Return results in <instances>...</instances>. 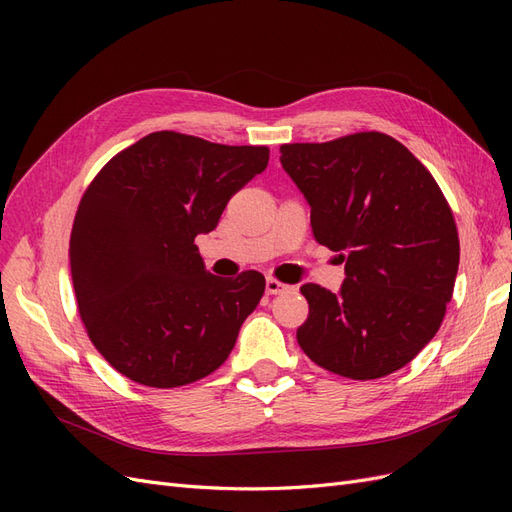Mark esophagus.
I'll list each match as a JSON object with an SVG mask.
<instances>
[{
    "instance_id": "esophagus-1",
    "label": "esophagus",
    "mask_w": 512,
    "mask_h": 512,
    "mask_svg": "<svg viewBox=\"0 0 512 512\" xmlns=\"http://www.w3.org/2000/svg\"><path fill=\"white\" fill-rule=\"evenodd\" d=\"M284 290H290V286L282 284L280 280H275V277H267V292L269 294H280Z\"/></svg>"
}]
</instances>
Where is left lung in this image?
<instances>
[{
	"mask_svg": "<svg viewBox=\"0 0 512 512\" xmlns=\"http://www.w3.org/2000/svg\"><path fill=\"white\" fill-rule=\"evenodd\" d=\"M280 153L312 207L316 241L346 262L337 294L301 286L309 316L297 342L337 376H389L431 342L453 297V211L429 170L389 134L292 143Z\"/></svg>",
	"mask_w": 512,
	"mask_h": 512,
	"instance_id": "8db88e82",
	"label": "left lung"
}]
</instances>
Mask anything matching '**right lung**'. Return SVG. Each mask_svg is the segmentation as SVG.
Here are the masks:
<instances>
[{
	"instance_id": "right-lung-1",
	"label": "right lung",
	"mask_w": 512,
	"mask_h": 512,
	"mask_svg": "<svg viewBox=\"0 0 512 512\" xmlns=\"http://www.w3.org/2000/svg\"><path fill=\"white\" fill-rule=\"evenodd\" d=\"M267 164V147L164 130L117 153L91 181L72 226L70 269L87 335L119 374L173 389L228 359L265 275H211L194 239L218 226L230 196Z\"/></svg>"
}]
</instances>
